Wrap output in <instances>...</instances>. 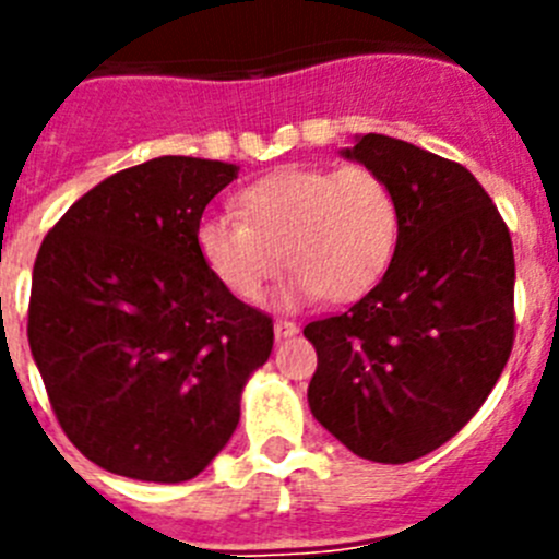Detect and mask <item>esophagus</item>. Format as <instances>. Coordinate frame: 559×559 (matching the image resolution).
I'll list each match as a JSON object with an SVG mask.
<instances>
[{"mask_svg": "<svg viewBox=\"0 0 559 559\" xmlns=\"http://www.w3.org/2000/svg\"><path fill=\"white\" fill-rule=\"evenodd\" d=\"M296 333H299L296 322H288V319H280V322H274L276 338H290V335H296Z\"/></svg>", "mask_w": 559, "mask_h": 559, "instance_id": "obj_1", "label": "esophagus"}]
</instances>
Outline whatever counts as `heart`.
<instances>
[{
    "instance_id": "obj_1",
    "label": "heart",
    "mask_w": 559,
    "mask_h": 559,
    "mask_svg": "<svg viewBox=\"0 0 559 559\" xmlns=\"http://www.w3.org/2000/svg\"><path fill=\"white\" fill-rule=\"evenodd\" d=\"M237 218L204 215L195 251L215 280L243 302L294 269L285 305L322 294L349 302L389 269L400 235V206L378 170L347 165L290 167L254 181L235 199Z\"/></svg>"
}]
</instances>
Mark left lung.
Returning a JSON list of instances; mask_svg holds the SVG:
<instances>
[{
  "label": "left lung",
  "mask_w": 559,
  "mask_h": 559,
  "mask_svg": "<svg viewBox=\"0 0 559 559\" xmlns=\"http://www.w3.org/2000/svg\"><path fill=\"white\" fill-rule=\"evenodd\" d=\"M378 170L400 206L386 274L305 338L319 367L313 417L369 462L403 464L456 437L501 378L515 341V257L467 167L383 133L341 151Z\"/></svg>",
  "instance_id": "obj_1"
}]
</instances>
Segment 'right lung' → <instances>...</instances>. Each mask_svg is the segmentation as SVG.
Instances as JSON below:
<instances>
[{
	"mask_svg": "<svg viewBox=\"0 0 559 559\" xmlns=\"http://www.w3.org/2000/svg\"><path fill=\"white\" fill-rule=\"evenodd\" d=\"M237 165L159 156L114 173L38 249L27 338L69 442L140 481L195 478L224 451L274 324L201 263L195 226Z\"/></svg>",
	"mask_w": 559,
	"mask_h": 559,
	"instance_id": "obj_1",
	"label": "right lung"
}]
</instances>
